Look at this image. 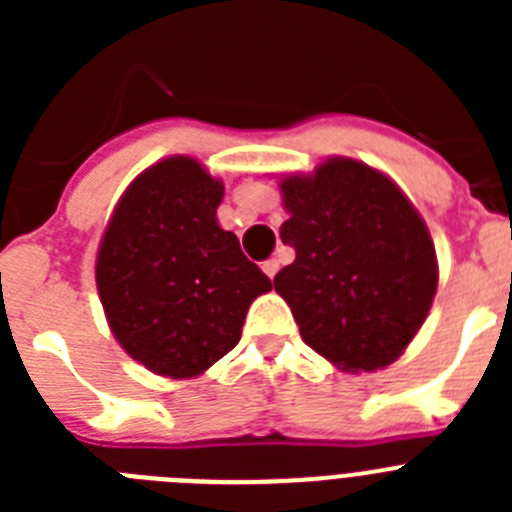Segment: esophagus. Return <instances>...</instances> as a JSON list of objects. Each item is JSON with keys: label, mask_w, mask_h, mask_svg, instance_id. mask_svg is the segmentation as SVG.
I'll use <instances>...</instances> for the list:
<instances>
[{"label": "esophagus", "mask_w": 512, "mask_h": 512, "mask_svg": "<svg viewBox=\"0 0 512 512\" xmlns=\"http://www.w3.org/2000/svg\"><path fill=\"white\" fill-rule=\"evenodd\" d=\"M261 269H264V274L269 279H274L277 277V271H279V261L277 259H269V261H264V266H261Z\"/></svg>", "instance_id": "1"}]
</instances>
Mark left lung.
Listing matches in <instances>:
<instances>
[{"instance_id": "left-lung-1", "label": "left lung", "mask_w": 512, "mask_h": 512, "mask_svg": "<svg viewBox=\"0 0 512 512\" xmlns=\"http://www.w3.org/2000/svg\"><path fill=\"white\" fill-rule=\"evenodd\" d=\"M282 241L295 261L274 277L300 336L343 372H377L405 351L438 287L436 248L390 176L354 158L279 182Z\"/></svg>"}]
</instances>
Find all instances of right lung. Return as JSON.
<instances>
[{
  "mask_svg": "<svg viewBox=\"0 0 512 512\" xmlns=\"http://www.w3.org/2000/svg\"><path fill=\"white\" fill-rule=\"evenodd\" d=\"M223 182L164 158L122 194L97 253V289L120 343L153 374L189 379L241 341L271 279L217 225Z\"/></svg>",
  "mask_w": 512,
  "mask_h": 512,
  "instance_id": "obj_1",
  "label": "right lung"
}]
</instances>
